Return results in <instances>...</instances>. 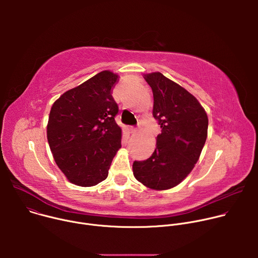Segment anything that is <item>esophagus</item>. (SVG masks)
I'll use <instances>...</instances> for the list:
<instances>
[{
    "label": "esophagus",
    "instance_id": "esophagus-1",
    "mask_svg": "<svg viewBox=\"0 0 258 258\" xmlns=\"http://www.w3.org/2000/svg\"><path fill=\"white\" fill-rule=\"evenodd\" d=\"M131 131H132V133H137V132H138V127L132 126V127H131Z\"/></svg>",
    "mask_w": 258,
    "mask_h": 258
}]
</instances>
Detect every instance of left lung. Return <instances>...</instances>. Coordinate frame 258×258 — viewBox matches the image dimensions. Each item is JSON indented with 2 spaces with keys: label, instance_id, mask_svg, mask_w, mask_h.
<instances>
[{
  "label": "left lung",
  "instance_id": "left-lung-1",
  "mask_svg": "<svg viewBox=\"0 0 258 258\" xmlns=\"http://www.w3.org/2000/svg\"><path fill=\"white\" fill-rule=\"evenodd\" d=\"M154 98L153 116L161 127L156 149L135 161V177L154 190L175 187L194 168L207 138L208 118L198 100L160 72L145 75Z\"/></svg>",
  "mask_w": 258,
  "mask_h": 258
}]
</instances>
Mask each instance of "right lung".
I'll use <instances>...</instances> for the list:
<instances>
[{"mask_svg":"<svg viewBox=\"0 0 258 258\" xmlns=\"http://www.w3.org/2000/svg\"><path fill=\"white\" fill-rule=\"evenodd\" d=\"M118 76L101 71L65 92L52 106L47 137L53 157L75 185L92 187L108 175L121 147V128L115 122L118 105L111 89Z\"/></svg>","mask_w":258,"mask_h":258,"instance_id":"right-lung-1","label":"right lung"}]
</instances>
